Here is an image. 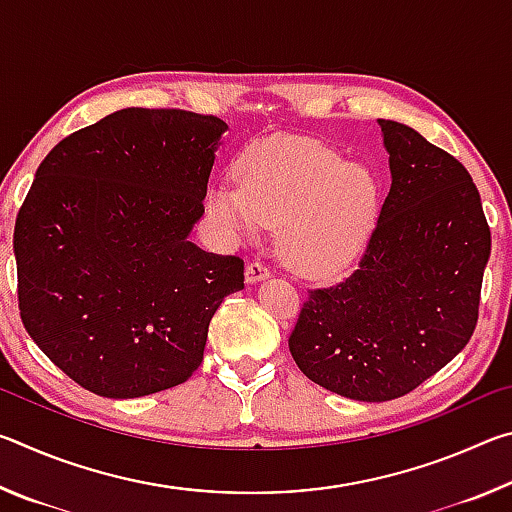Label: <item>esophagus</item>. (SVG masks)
Wrapping results in <instances>:
<instances>
[{"label": "esophagus", "mask_w": 512, "mask_h": 512, "mask_svg": "<svg viewBox=\"0 0 512 512\" xmlns=\"http://www.w3.org/2000/svg\"><path fill=\"white\" fill-rule=\"evenodd\" d=\"M268 275H271V271H268V266L262 264V262H250V264L246 266V282H248V284L262 282V280H266Z\"/></svg>", "instance_id": "1"}]
</instances>
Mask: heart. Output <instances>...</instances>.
I'll list each match as a JSON object with an SVG mask.
<instances>
[{"label": "heart", "instance_id": "heart-1", "mask_svg": "<svg viewBox=\"0 0 512 512\" xmlns=\"http://www.w3.org/2000/svg\"><path fill=\"white\" fill-rule=\"evenodd\" d=\"M237 185L210 189V214L232 235L280 225L284 262L307 277L348 268L379 214L375 176L309 137L273 135L250 144L237 160Z\"/></svg>", "mask_w": 512, "mask_h": 512}]
</instances>
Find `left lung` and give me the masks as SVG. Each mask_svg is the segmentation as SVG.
<instances>
[{
	"mask_svg": "<svg viewBox=\"0 0 512 512\" xmlns=\"http://www.w3.org/2000/svg\"><path fill=\"white\" fill-rule=\"evenodd\" d=\"M391 167L366 253L350 277L309 291L289 336L293 361L359 402L411 393L474 334L490 228L461 162L413 128L379 119Z\"/></svg>",
	"mask_w": 512,
	"mask_h": 512,
	"instance_id": "8db88e82",
	"label": "left lung"
}]
</instances>
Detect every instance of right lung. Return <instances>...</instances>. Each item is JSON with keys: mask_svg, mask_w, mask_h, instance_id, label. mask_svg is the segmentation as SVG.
<instances>
[{"mask_svg": "<svg viewBox=\"0 0 512 512\" xmlns=\"http://www.w3.org/2000/svg\"><path fill=\"white\" fill-rule=\"evenodd\" d=\"M228 124L124 108L65 137L15 221L20 316L88 391L131 400L183 384L244 262L192 239Z\"/></svg>", "mask_w": 512, "mask_h": 512, "instance_id": "add662e5", "label": "right lung"}]
</instances>
